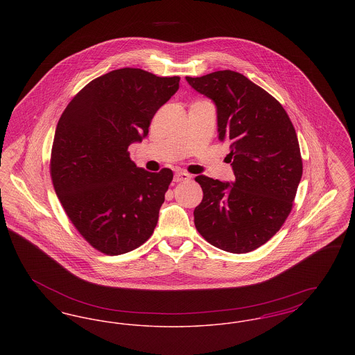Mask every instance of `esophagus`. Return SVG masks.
Returning <instances> with one entry per match:
<instances>
[{
    "label": "esophagus",
    "instance_id": "esophagus-1",
    "mask_svg": "<svg viewBox=\"0 0 355 355\" xmlns=\"http://www.w3.org/2000/svg\"><path fill=\"white\" fill-rule=\"evenodd\" d=\"M190 174H187L185 171H177L175 174H174V182H185V181H189L190 180Z\"/></svg>",
    "mask_w": 355,
    "mask_h": 355
}]
</instances>
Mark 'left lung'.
I'll return each mask as SVG.
<instances>
[{"instance_id":"1","label":"left lung","mask_w":355,"mask_h":355,"mask_svg":"<svg viewBox=\"0 0 355 355\" xmlns=\"http://www.w3.org/2000/svg\"><path fill=\"white\" fill-rule=\"evenodd\" d=\"M217 106L218 138L230 145L236 181L196 177L203 191L194 209L198 233L229 253H249L285 223L302 177L295 129L282 105L233 70L186 77Z\"/></svg>"}]
</instances>
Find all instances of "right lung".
<instances>
[{
	"label": "right lung",
	"instance_id": "add662e5",
	"mask_svg": "<svg viewBox=\"0 0 355 355\" xmlns=\"http://www.w3.org/2000/svg\"><path fill=\"white\" fill-rule=\"evenodd\" d=\"M178 87L177 76L112 70L80 90L57 123L55 194L78 233L101 253H129L154 232L173 171L137 168L128 148L148 135L154 114Z\"/></svg>",
	"mask_w": 355,
	"mask_h": 355
}]
</instances>
